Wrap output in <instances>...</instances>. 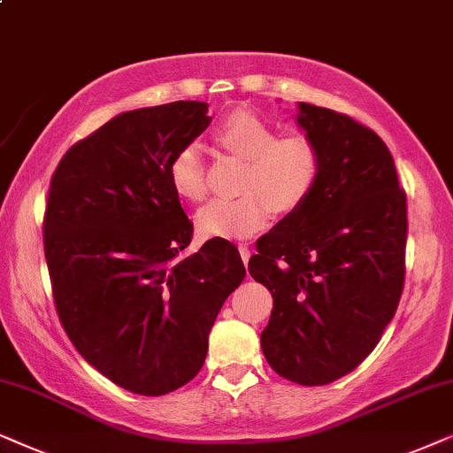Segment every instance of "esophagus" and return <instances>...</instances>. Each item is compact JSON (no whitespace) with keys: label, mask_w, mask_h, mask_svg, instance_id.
<instances>
[{"label":"esophagus","mask_w":453,"mask_h":453,"mask_svg":"<svg viewBox=\"0 0 453 453\" xmlns=\"http://www.w3.org/2000/svg\"><path fill=\"white\" fill-rule=\"evenodd\" d=\"M238 250H240V257H242V261L244 263H249V258H250V249L246 244H240L238 246Z\"/></svg>","instance_id":"1"}]
</instances>
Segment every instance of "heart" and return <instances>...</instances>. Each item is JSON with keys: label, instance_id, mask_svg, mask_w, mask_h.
Wrapping results in <instances>:
<instances>
[{"label": "heart", "instance_id": "1", "mask_svg": "<svg viewBox=\"0 0 453 453\" xmlns=\"http://www.w3.org/2000/svg\"><path fill=\"white\" fill-rule=\"evenodd\" d=\"M213 141L223 153L244 159L238 196L215 198L198 211L203 236L249 238L267 226L273 211L294 213L315 192L323 170L317 141L304 132L280 134L277 126L255 110H236L217 124ZM167 178L173 192L198 203L207 196V164L196 142L172 155Z\"/></svg>", "mask_w": 453, "mask_h": 453}]
</instances>
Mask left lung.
<instances>
[{"label":"left lung","mask_w":453,"mask_h":453,"mask_svg":"<svg viewBox=\"0 0 453 453\" xmlns=\"http://www.w3.org/2000/svg\"><path fill=\"white\" fill-rule=\"evenodd\" d=\"M321 149L315 192L257 240L249 271L273 296L265 358L298 385L354 371L394 319L406 275V190L388 144L346 113L298 105Z\"/></svg>","instance_id":"obj_1"}]
</instances>
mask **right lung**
I'll list each match as a JSON object with an SVG mask.
<instances>
[{"mask_svg":"<svg viewBox=\"0 0 453 453\" xmlns=\"http://www.w3.org/2000/svg\"><path fill=\"white\" fill-rule=\"evenodd\" d=\"M209 122L201 101L119 113L72 144L51 176L43 249L59 323L88 365L132 394L165 395L196 377L246 275L223 238L182 255L195 227L167 165Z\"/></svg>","mask_w":453,"mask_h":453,"instance_id":"right-lung-1","label":"right lung"}]
</instances>
